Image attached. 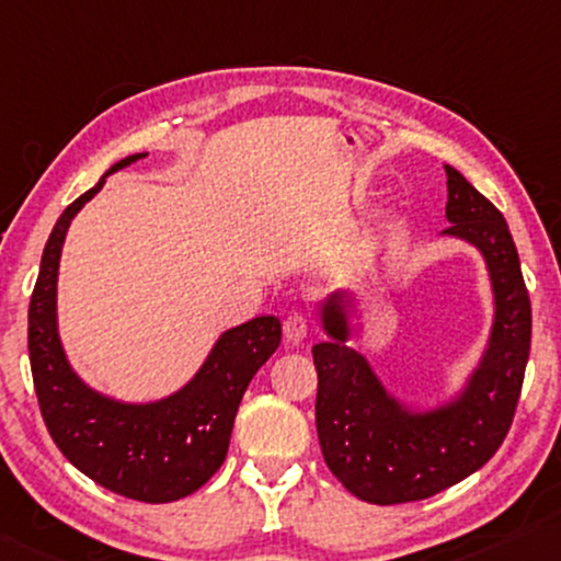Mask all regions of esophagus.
I'll list each match as a JSON object with an SVG mask.
<instances>
[{"instance_id": "1", "label": "esophagus", "mask_w": 561, "mask_h": 561, "mask_svg": "<svg viewBox=\"0 0 561 561\" xmlns=\"http://www.w3.org/2000/svg\"><path fill=\"white\" fill-rule=\"evenodd\" d=\"M282 330H284V337H287V343L299 345L307 337V330H310V320H307L302 312H289L282 322Z\"/></svg>"}]
</instances>
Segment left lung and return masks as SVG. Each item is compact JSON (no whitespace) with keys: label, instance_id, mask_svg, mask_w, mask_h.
<instances>
[{"label":"left lung","instance_id":"left-lung-1","mask_svg":"<svg viewBox=\"0 0 561 561\" xmlns=\"http://www.w3.org/2000/svg\"><path fill=\"white\" fill-rule=\"evenodd\" d=\"M447 172L445 233L483 251L495 291L485 358L468 389L437 412L412 414L378 383L348 337L343 297L322 307L328 343L312 348L318 368L314 422L328 468L376 506L424 501L483 468L506 439L531 348V302L506 218L455 168Z\"/></svg>","mask_w":561,"mask_h":561}]
</instances>
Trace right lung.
Segmentation results:
<instances>
[{"instance_id": "1", "label": "right lung", "mask_w": 561, "mask_h": 561, "mask_svg": "<svg viewBox=\"0 0 561 561\" xmlns=\"http://www.w3.org/2000/svg\"><path fill=\"white\" fill-rule=\"evenodd\" d=\"M145 154L124 157L106 175ZM62 210L45 243L27 314V348L37 404L47 432L68 462L106 491L145 503L185 499L226 460L241 397L282 341L277 318H254L220 335L198 376L157 404H119L91 391L62 353L55 325L60 249L78 210L106 183Z\"/></svg>"}]
</instances>
